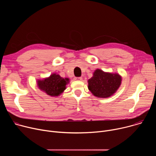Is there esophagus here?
<instances>
[{"label": "esophagus", "mask_w": 156, "mask_h": 156, "mask_svg": "<svg viewBox=\"0 0 156 156\" xmlns=\"http://www.w3.org/2000/svg\"><path fill=\"white\" fill-rule=\"evenodd\" d=\"M82 77H76L75 78V80L76 81H81L82 80Z\"/></svg>", "instance_id": "1"}]
</instances>
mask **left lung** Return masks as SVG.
<instances>
[{
    "instance_id": "1",
    "label": "left lung",
    "mask_w": 156,
    "mask_h": 156,
    "mask_svg": "<svg viewBox=\"0 0 156 156\" xmlns=\"http://www.w3.org/2000/svg\"><path fill=\"white\" fill-rule=\"evenodd\" d=\"M87 82L89 90L94 96L107 98L117 91L121 84L122 77L117 73H107L97 69Z\"/></svg>"
}]
</instances>
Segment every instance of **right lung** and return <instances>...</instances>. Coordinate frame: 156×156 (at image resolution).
<instances>
[{"label":"right lung","mask_w":156,"mask_h":156,"mask_svg":"<svg viewBox=\"0 0 156 156\" xmlns=\"http://www.w3.org/2000/svg\"><path fill=\"white\" fill-rule=\"evenodd\" d=\"M69 78H63L56 73L52 74L49 77L37 81L39 88L48 95L58 96L66 89L69 83Z\"/></svg>","instance_id":"obj_1"}]
</instances>
